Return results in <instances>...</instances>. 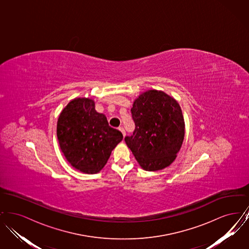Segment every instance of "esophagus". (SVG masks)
I'll return each instance as SVG.
<instances>
[{
  "mask_svg": "<svg viewBox=\"0 0 249 249\" xmlns=\"http://www.w3.org/2000/svg\"><path fill=\"white\" fill-rule=\"evenodd\" d=\"M119 130L122 132V134H123V136H125L126 135V131L124 130V128L123 127H119Z\"/></svg>",
  "mask_w": 249,
  "mask_h": 249,
  "instance_id": "34e87169",
  "label": "esophagus"
}]
</instances>
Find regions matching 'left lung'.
<instances>
[{
  "instance_id": "left-lung-1",
  "label": "left lung",
  "mask_w": 249,
  "mask_h": 249,
  "mask_svg": "<svg viewBox=\"0 0 249 249\" xmlns=\"http://www.w3.org/2000/svg\"><path fill=\"white\" fill-rule=\"evenodd\" d=\"M135 129L125 142L145 171H159L176 160L185 136V121L178 102L163 91L150 89L130 109Z\"/></svg>"
}]
</instances>
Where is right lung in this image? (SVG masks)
I'll return each mask as SVG.
<instances>
[{"mask_svg":"<svg viewBox=\"0 0 249 249\" xmlns=\"http://www.w3.org/2000/svg\"><path fill=\"white\" fill-rule=\"evenodd\" d=\"M59 146L72 167L85 174H97L112 150L122 141L119 130L95 110L94 101L75 98L61 111L57 124Z\"/></svg>","mask_w":249,"mask_h":249,"instance_id":"obj_1","label":"right lung"}]
</instances>
